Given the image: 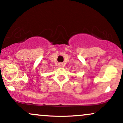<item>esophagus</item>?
I'll use <instances>...</instances> for the list:
<instances>
[{"instance_id":"34e87169","label":"esophagus","mask_w":123,"mask_h":123,"mask_svg":"<svg viewBox=\"0 0 123 123\" xmlns=\"http://www.w3.org/2000/svg\"><path fill=\"white\" fill-rule=\"evenodd\" d=\"M62 65H63V64H62V63H60V64H59V66H62Z\"/></svg>"}]
</instances>
